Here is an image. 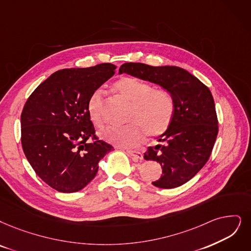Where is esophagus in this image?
<instances>
[{
  "label": "esophagus",
  "mask_w": 251,
  "mask_h": 251,
  "mask_svg": "<svg viewBox=\"0 0 251 251\" xmlns=\"http://www.w3.org/2000/svg\"><path fill=\"white\" fill-rule=\"evenodd\" d=\"M126 153L128 155L133 156V159L135 162H138V160L143 159V154L139 151H136V150H132V149H126Z\"/></svg>",
  "instance_id": "esophagus-1"
}]
</instances>
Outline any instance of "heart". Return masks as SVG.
Masks as SVG:
<instances>
[{
	"instance_id": "obj_1",
	"label": "heart",
	"mask_w": 251,
	"mask_h": 251,
	"mask_svg": "<svg viewBox=\"0 0 251 251\" xmlns=\"http://www.w3.org/2000/svg\"><path fill=\"white\" fill-rule=\"evenodd\" d=\"M116 94L131 103L126 126H108L101 136L105 141L120 147H134L141 143L145 135L154 138L163 135L171 126L175 115V100L165 88L153 86L135 77H123L114 83ZM87 113L93 124L102 127L104 117V97L96 91L89 97Z\"/></svg>"
}]
</instances>
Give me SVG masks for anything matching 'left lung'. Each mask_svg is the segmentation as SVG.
Listing matches in <instances>:
<instances>
[{
  "label": "left lung",
  "mask_w": 251,
  "mask_h": 251,
  "mask_svg": "<svg viewBox=\"0 0 251 251\" xmlns=\"http://www.w3.org/2000/svg\"><path fill=\"white\" fill-rule=\"evenodd\" d=\"M123 73L158 84L173 95V122L157 138L158 144L148 147L144 158L162 166L163 174L152 182L154 186L174 188L186 183L207 163L217 137L211 92L197 77L175 66L126 63L119 68V74Z\"/></svg>",
  "instance_id": "8db88e82"
}]
</instances>
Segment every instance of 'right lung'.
Segmentation results:
<instances>
[{
	"label": "right lung",
	"mask_w": 251,
	"mask_h": 251,
	"mask_svg": "<svg viewBox=\"0 0 251 251\" xmlns=\"http://www.w3.org/2000/svg\"><path fill=\"white\" fill-rule=\"evenodd\" d=\"M115 69L105 63L59 70L25 104L21 118L24 152L36 174L57 192L76 193L85 187L97 175L100 160L113 149L96 136L87 102Z\"/></svg>",
	"instance_id": "add662e5"
}]
</instances>
